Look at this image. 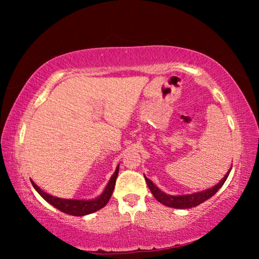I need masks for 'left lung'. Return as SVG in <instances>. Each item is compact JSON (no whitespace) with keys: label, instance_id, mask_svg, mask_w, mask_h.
<instances>
[{"label":"left lung","instance_id":"8db88e82","mask_svg":"<svg viewBox=\"0 0 259 259\" xmlns=\"http://www.w3.org/2000/svg\"><path fill=\"white\" fill-rule=\"evenodd\" d=\"M231 169H232V166L230 168L229 171H227L225 176L223 177L222 181L219 182L218 184H216L214 186L208 188V190L196 192V193H192V194H185V195L166 194V193H164L163 191H161L159 187L154 185L153 182L150 181V179H148L146 176H144V177H145L147 186L151 190L152 194L154 195V198L157 201H159L160 203L166 205V207L175 208V209H188V208L196 207V205L203 203L204 201H207L208 199L211 198L212 195L216 194L219 188L224 185L225 181L227 179V177H229V175L231 172Z\"/></svg>","mask_w":259,"mask_h":259}]
</instances>
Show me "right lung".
Returning <instances> with one entry per match:
<instances>
[{
    "instance_id": "right-lung-1",
    "label": "right lung",
    "mask_w": 259,
    "mask_h": 259,
    "mask_svg": "<svg viewBox=\"0 0 259 259\" xmlns=\"http://www.w3.org/2000/svg\"><path fill=\"white\" fill-rule=\"evenodd\" d=\"M117 174H119V165L116 166L115 172L112 175V177L109 179L106 187H105L104 192L99 196H97V198L93 200H71L57 198V196L48 194L45 191H42L33 181H30V183H32L35 191H36L48 203L54 205L55 208L60 210L61 212L72 214V216H85V214L93 213L95 211H97V210L104 208L105 205L108 203V201L113 194L114 187H115Z\"/></svg>"
}]
</instances>
